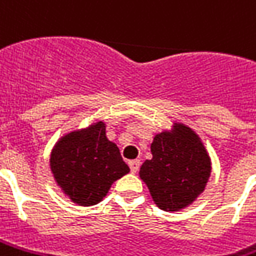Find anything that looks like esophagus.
<instances>
[{"label": "esophagus", "instance_id": "esophagus-1", "mask_svg": "<svg viewBox=\"0 0 256 256\" xmlns=\"http://www.w3.org/2000/svg\"><path fill=\"white\" fill-rule=\"evenodd\" d=\"M128 166H130V171L136 174V172L138 171V168H140V161L138 160H133V161H128Z\"/></svg>", "mask_w": 256, "mask_h": 256}]
</instances>
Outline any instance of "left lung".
I'll return each mask as SVG.
<instances>
[{
    "label": "left lung",
    "mask_w": 256,
    "mask_h": 256,
    "mask_svg": "<svg viewBox=\"0 0 256 256\" xmlns=\"http://www.w3.org/2000/svg\"><path fill=\"white\" fill-rule=\"evenodd\" d=\"M152 158L140 168V178L152 200L166 212L189 206L204 190L212 162L199 136L182 123L162 132L151 144Z\"/></svg>",
    "instance_id": "8db88e82"
}]
</instances>
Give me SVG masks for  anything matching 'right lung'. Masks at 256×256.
Here are the masks:
<instances>
[{"label":"right lung","instance_id":"1","mask_svg":"<svg viewBox=\"0 0 256 256\" xmlns=\"http://www.w3.org/2000/svg\"><path fill=\"white\" fill-rule=\"evenodd\" d=\"M50 168L62 192L81 206L99 203L114 180L130 171L118 146L108 140L104 122L62 137L52 151Z\"/></svg>","mask_w":256,"mask_h":256}]
</instances>
